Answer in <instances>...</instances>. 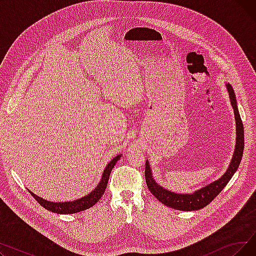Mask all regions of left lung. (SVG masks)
<instances>
[{
  "mask_svg": "<svg viewBox=\"0 0 256 256\" xmlns=\"http://www.w3.org/2000/svg\"><path fill=\"white\" fill-rule=\"evenodd\" d=\"M227 90L230 93V98L232 106L234 108V117H236V150L234 154V158L232 160V163L228 167L227 171L221 178L218 180L206 186H204L202 189L196 191L193 194H176L170 191H167L164 188L158 186L154 180L152 178V174L148 165V162L146 160L145 163V180L146 184L148 186V190L150 193L160 202L165 206L180 210H196L204 208L208 204H210V201H212L217 195L224 189V186L230 180L238 168L240 163L242 156H243L244 152V126L243 122L238 110L236 100L234 96V91L232 87L227 84Z\"/></svg>",
  "mask_w": 256,
  "mask_h": 256,
  "instance_id": "left-lung-1",
  "label": "left lung"
}]
</instances>
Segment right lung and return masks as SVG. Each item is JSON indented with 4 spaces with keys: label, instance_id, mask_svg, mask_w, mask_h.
Masks as SVG:
<instances>
[{
    "label": "right lung",
    "instance_id": "obj_1",
    "mask_svg": "<svg viewBox=\"0 0 256 256\" xmlns=\"http://www.w3.org/2000/svg\"><path fill=\"white\" fill-rule=\"evenodd\" d=\"M120 158V154L115 156L111 162L108 164V166L106 167V169L104 170L102 180L100 182V184H98V186L96 188V190L92 191L89 195L74 200V201H70V202H62V204H56V202H50V201H46L42 198H40L38 196H36L35 194L31 193V195L36 199L37 202L39 204H42L46 210L56 212V214H74V212H78L85 210L89 208H91L92 206L96 204L98 201L102 198V196L104 193V190L108 184V180H109L110 178V173L112 171V169L114 168L115 164L117 163V160Z\"/></svg>",
    "mask_w": 256,
    "mask_h": 256
}]
</instances>
